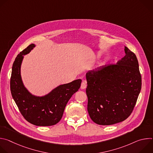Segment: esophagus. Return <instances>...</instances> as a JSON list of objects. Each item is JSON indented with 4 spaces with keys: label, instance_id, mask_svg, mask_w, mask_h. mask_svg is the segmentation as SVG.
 <instances>
[{
    "label": "esophagus",
    "instance_id": "1",
    "mask_svg": "<svg viewBox=\"0 0 153 153\" xmlns=\"http://www.w3.org/2000/svg\"><path fill=\"white\" fill-rule=\"evenodd\" d=\"M86 88V82L85 81H83L81 83V86H80V88L82 90H84Z\"/></svg>",
    "mask_w": 153,
    "mask_h": 153
}]
</instances>
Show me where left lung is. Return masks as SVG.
Instances as JSON below:
<instances>
[{
	"label": "left lung",
	"mask_w": 153,
	"mask_h": 153,
	"mask_svg": "<svg viewBox=\"0 0 153 153\" xmlns=\"http://www.w3.org/2000/svg\"><path fill=\"white\" fill-rule=\"evenodd\" d=\"M125 56L116 65L86 74L88 114L101 125L121 122L131 114L141 90L142 78L136 56L125 47Z\"/></svg>",
	"instance_id": "1"
}]
</instances>
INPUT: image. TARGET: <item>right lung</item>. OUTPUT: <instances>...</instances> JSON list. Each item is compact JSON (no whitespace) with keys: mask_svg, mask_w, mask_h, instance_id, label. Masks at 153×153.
<instances>
[{"mask_svg":"<svg viewBox=\"0 0 153 153\" xmlns=\"http://www.w3.org/2000/svg\"><path fill=\"white\" fill-rule=\"evenodd\" d=\"M35 47L36 45L32 43L15 59L10 80L11 93L20 113L28 122L36 126H51L62 119L65 106L80 88L82 80L77 79L60 85L45 96L32 94L24 85L20 68L24 56L28 54Z\"/></svg>","mask_w":153,"mask_h":153,"instance_id":"obj_1","label":"right lung"}]
</instances>
